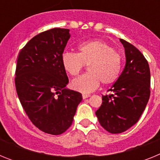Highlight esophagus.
Listing matches in <instances>:
<instances>
[{
    "mask_svg": "<svg viewBox=\"0 0 160 160\" xmlns=\"http://www.w3.org/2000/svg\"><path fill=\"white\" fill-rule=\"evenodd\" d=\"M90 94H82V98L83 99H86V98H87L90 97Z\"/></svg>",
    "mask_w": 160,
    "mask_h": 160,
    "instance_id": "obj_1",
    "label": "esophagus"
}]
</instances>
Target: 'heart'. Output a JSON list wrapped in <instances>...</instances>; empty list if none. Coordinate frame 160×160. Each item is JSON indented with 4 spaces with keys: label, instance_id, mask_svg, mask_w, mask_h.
Instances as JSON below:
<instances>
[{
    "label": "heart",
    "instance_id": "1",
    "mask_svg": "<svg viewBox=\"0 0 160 160\" xmlns=\"http://www.w3.org/2000/svg\"><path fill=\"white\" fill-rule=\"evenodd\" d=\"M78 49V53L65 52L62 57L64 70L71 76L78 75L85 65L89 66V73L73 80V90L88 94L98 88L100 82L110 85L118 80L122 72V58L112 46L96 40L81 44Z\"/></svg>",
    "mask_w": 160,
    "mask_h": 160
}]
</instances>
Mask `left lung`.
I'll use <instances>...</instances> for the list:
<instances>
[{"label": "left lung", "instance_id": "8db88e82", "mask_svg": "<svg viewBox=\"0 0 160 160\" xmlns=\"http://www.w3.org/2000/svg\"><path fill=\"white\" fill-rule=\"evenodd\" d=\"M125 49L126 65L118 79L102 95L95 112L98 122L112 134L126 131L138 121L150 98L151 73L148 61L136 47L120 39Z\"/></svg>", "mask_w": 160, "mask_h": 160}]
</instances>
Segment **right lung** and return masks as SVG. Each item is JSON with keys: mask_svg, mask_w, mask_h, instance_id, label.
<instances>
[{"mask_svg": "<svg viewBox=\"0 0 160 160\" xmlns=\"http://www.w3.org/2000/svg\"><path fill=\"white\" fill-rule=\"evenodd\" d=\"M70 29L53 28L36 35L18 55L15 86L31 122L45 133L58 135L71 126L81 93L69 82L62 57Z\"/></svg>", "mask_w": 160, "mask_h": 160, "instance_id": "obj_1", "label": "right lung"}]
</instances>
